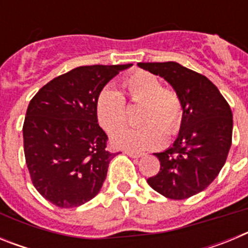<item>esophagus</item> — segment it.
<instances>
[{
	"label": "esophagus",
	"mask_w": 248,
	"mask_h": 248,
	"mask_svg": "<svg viewBox=\"0 0 248 248\" xmlns=\"http://www.w3.org/2000/svg\"><path fill=\"white\" fill-rule=\"evenodd\" d=\"M128 156L130 157H141L144 156V153H138V151H130V150H125L124 151Z\"/></svg>",
	"instance_id": "esophagus-1"
}]
</instances>
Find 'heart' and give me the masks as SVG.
Instances as JSON below:
<instances>
[{"label": "heart", "instance_id": "b5f03b06", "mask_svg": "<svg viewBox=\"0 0 248 248\" xmlns=\"http://www.w3.org/2000/svg\"><path fill=\"white\" fill-rule=\"evenodd\" d=\"M123 95L111 88H104L95 100V114L100 126L109 134L124 128L128 122L126 104L140 105L138 128L122 130L111 143L117 148L146 150L160 148L165 143V134H179L184 123V103L174 88L161 85L155 74L134 71L120 80Z\"/></svg>", "mask_w": 248, "mask_h": 248}]
</instances>
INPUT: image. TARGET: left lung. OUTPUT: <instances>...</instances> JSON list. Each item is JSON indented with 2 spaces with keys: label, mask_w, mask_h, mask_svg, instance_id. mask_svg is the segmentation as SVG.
<instances>
[{
  "label": "left lung",
  "mask_w": 248,
  "mask_h": 248,
  "mask_svg": "<svg viewBox=\"0 0 248 248\" xmlns=\"http://www.w3.org/2000/svg\"><path fill=\"white\" fill-rule=\"evenodd\" d=\"M138 65L163 77L184 103L183 128L171 148L154 154L160 171L148 184L168 199L191 198L205 190L226 163L232 143L231 108L211 80L179 63Z\"/></svg>",
  "instance_id": "obj_1"
}]
</instances>
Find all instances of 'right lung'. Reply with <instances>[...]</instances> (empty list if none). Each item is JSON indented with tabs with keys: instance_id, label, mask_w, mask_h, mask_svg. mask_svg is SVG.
<instances>
[{
	"instance_id": "right-lung-1",
	"label": "right lung",
	"mask_w": 248,
	"mask_h": 248,
	"mask_svg": "<svg viewBox=\"0 0 248 248\" xmlns=\"http://www.w3.org/2000/svg\"><path fill=\"white\" fill-rule=\"evenodd\" d=\"M133 64L77 67L43 85L31 99L23 148L31 180L53 205L77 207L97 196L110 160L95 100L104 85Z\"/></svg>"
}]
</instances>
